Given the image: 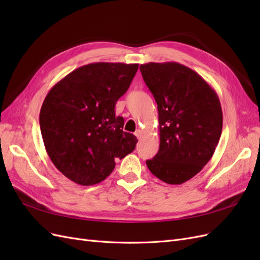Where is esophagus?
Segmentation results:
<instances>
[{
  "label": "esophagus",
  "instance_id": "34e87169",
  "mask_svg": "<svg viewBox=\"0 0 260 260\" xmlns=\"http://www.w3.org/2000/svg\"><path fill=\"white\" fill-rule=\"evenodd\" d=\"M135 135H136V137H137L138 139H141V136H142V131H141V130H137V131L135 132Z\"/></svg>",
  "mask_w": 260,
  "mask_h": 260
}]
</instances>
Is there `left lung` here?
<instances>
[{
  "mask_svg": "<svg viewBox=\"0 0 260 260\" xmlns=\"http://www.w3.org/2000/svg\"><path fill=\"white\" fill-rule=\"evenodd\" d=\"M158 108L159 149L146 165L168 184H181L204 168L222 131V111L216 91L179 62L140 66Z\"/></svg>",
  "mask_w": 260,
  "mask_h": 260,
  "instance_id": "left-lung-1",
  "label": "left lung"
}]
</instances>
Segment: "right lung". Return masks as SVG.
Instances as JSON below:
<instances>
[{
	"label": "right lung",
	"mask_w": 260,
	"mask_h": 260,
	"mask_svg": "<svg viewBox=\"0 0 260 260\" xmlns=\"http://www.w3.org/2000/svg\"><path fill=\"white\" fill-rule=\"evenodd\" d=\"M138 64L93 62L77 68L55 84L40 111L44 146L62 175L80 185L106 179L115 159L133 152L138 142L122 131L115 105L129 89Z\"/></svg>",
	"instance_id": "right-lung-1"
}]
</instances>
